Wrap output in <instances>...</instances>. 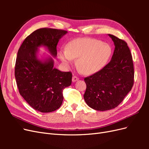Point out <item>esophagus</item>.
Segmentation results:
<instances>
[{
    "mask_svg": "<svg viewBox=\"0 0 149 149\" xmlns=\"http://www.w3.org/2000/svg\"><path fill=\"white\" fill-rule=\"evenodd\" d=\"M78 79H79V78L77 77V76H73V78H72V81H73V83H74V82L76 81H78Z\"/></svg>",
    "mask_w": 149,
    "mask_h": 149,
    "instance_id": "34e87169",
    "label": "esophagus"
}]
</instances>
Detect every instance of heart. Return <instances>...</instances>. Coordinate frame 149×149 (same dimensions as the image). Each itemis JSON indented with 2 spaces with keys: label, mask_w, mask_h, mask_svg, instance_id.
<instances>
[{
  "label": "heart",
  "mask_w": 149,
  "mask_h": 149,
  "mask_svg": "<svg viewBox=\"0 0 149 149\" xmlns=\"http://www.w3.org/2000/svg\"><path fill=\"white\" fill-rule=\"evenodd\" d=\"M112 53L109 44L91 38H78L66 44L65 50L59 52V56L66 66L76 60L78 69L84 74H91L102 69Z\"/></svg>",
  "instance_id": "obj_1"
}]
</instances>
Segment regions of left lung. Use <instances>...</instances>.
I'll return each mask as SVG.
<instances>
[{
  "label": "left lung",
  "mask_w": 149,
  "mask_h": 149,
  "mask_svg": "<svg viewBox=\"0 0 149 149\" xmlns=\"http://www.w3.org/2000/svg\"><path fill=\"white\" fill-rule=\"evenodd\" d=\"M108 35L115 46L110 62L100 71L84 78V101L88 106L100 111L116 107L134 84V65L127 43L114 35Z\"/></svg>",
  "instance_id": "8db88e82"
}]
</instances>
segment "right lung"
I'll return each instance as SVG.
<instances>
[{
	"mask_svg": "<svg viewBox=\"0 0 149 149\" xmlns=\"http://www.w3.org/2000/svg\"><path fill=\"white\" fill-rule=\"evenodd\" d=\"M67 33L63 30L38 29L25 39L17 53L15 76L19 93L31 107L41 112H53L61 106L63 90L71 85L72 74L54 68L50 56L40 59L38 49L43 47L56 58L57 44Z\"/></svg>",
	"mask_w": 149,
	"mask_h": 149,
	"instance_id": "add662e5",
	"label": "right lung"
}]
</instances>
